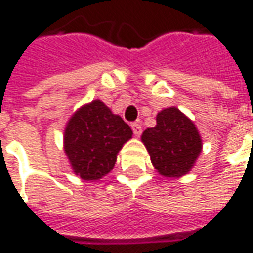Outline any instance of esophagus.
I'll return each mask as SVG.
<instances>
[{
  "mask_svg": "<svg viewBox=\"0 0 253 253\" xmlns=\"http://www.w3.org/2000/svg\"><path fill=\"white\" fill-rule=\"evenodd\" d=\"M130 126H132V130H133V135H135V136L139 137L142 135V126H140V124L133 123Z\"/></svg>",
  "mask_w": 253,
  "mask_h": 253,
  "instance_id": "1",
  "label": "esophagus"
}]
</instances>
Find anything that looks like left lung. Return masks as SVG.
I'll return each instance as SVG.
<instances>
[{"label":"left lung","instance_id":"obj_1","mask_svg":"<svg viewBox=\"0 0 253 253\" xmlns=\"http://www.w3.org/2000/svg\"><path fill=\"white\" fill-rule=\"evenodd\" d=\"M142 142L156 169L167 177L186 175L203 147L196 125L176 107L160 111L157 125L144 130Z\"/></svg>","mask_w":253,"mask_h":253}]
</instances>
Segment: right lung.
<instances>
[{
	"label": "right lung",
	"instance_id": "obj_1",
	"mask_svg": "<svg viewBox=\"0 0 253 253\" xmlns=\"http://www.w3.org/2000/svg\"><path fill=\"white\" fill-rule=\"evenodd\" d=\"M132 137V129L100 100L84 106L64 130V151L84 180H97L114 168L117 153Z\"/></svg>",
	"mask_w": 253,
	"mask_h": 253
}]
</instances>
